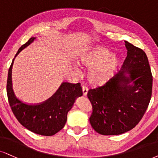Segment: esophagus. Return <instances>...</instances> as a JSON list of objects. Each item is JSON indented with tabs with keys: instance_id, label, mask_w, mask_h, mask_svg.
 Returning a JSON list of instances; mask_svg holds the SVG:
<instances>
[{
	"instance_id": "1",
	"label": "esophagus",
	"mask_w": 158,
	"mask_h": 158,
	"mask_svg": "<svg viewBox=\"0 0 158 158\" xmlns=\"http://www.w3.org/2000/svg\"><path fill=\"white\" fill-rule=\"evenodd\" d=\"M87 92H88V88L86 86H82V93L84 96H87Z\"/></svg>"
}]
</instances>
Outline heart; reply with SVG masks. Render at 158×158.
Segmentation results:
<instances>
[{
	"label": "heart",
	"instance_id": "heart-1",
	"mask_svg": "<svg viewBox=\"0 0 158 158\" xmlns=\"http://www.w3.org/2000/svg\"><path fill=\"white\" fill-rule=\"evenodd\" d=\"M77 62L81 66L89 69L88 80L94 86H102L110 81L120 63L117 55L101 47L85 49L80 53Z\"/></svg>",
	"mask_w": 158,
	"mask_h": 158
}]
</instances>
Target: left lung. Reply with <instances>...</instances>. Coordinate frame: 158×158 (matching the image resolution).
Here are the masks:
<instances>
[{
	"label": "left lung",
	"mask_w": 158,
	"mask_h": 158,
	"mask_svg": "<svg viewBox=\"0 0 158 158\" xmlns=\"http://www.w3.org/2000/svg\"><path fill=\"white\" fill-rule=\"evenodd\" d=\"M127 55L120 71L106 85L89 89L91 126L101 135H119L140 122L152 96V75L147 55L125 41Z\"/></svg>",
	"instance_id": "left-lung-1"
}]
</instances>
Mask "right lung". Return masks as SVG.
<instances>
[{
	"mask_svg": "<svg viewBox=\"0 0 158 158\" xmlns=\"http://www.w3.org/2000/svg\"><path fill=\"white\" fill-rule=\"evenodd\" d=\"M35 39L31 38L22 46L13 59L8 73L7 96L14 114L23 126L36 134L50 136L65 126L68 112L72 108L76 99L82 95V89L80 83L63 82L52 96L38 104H28L16 97L11 80L14 60L18 54Z\"/></svg>",
	"mask_w": 158,
	"mask_h": 158,
	"instance_id": "right-lung-1",
	"label": "right lung"
}]
</instances>
